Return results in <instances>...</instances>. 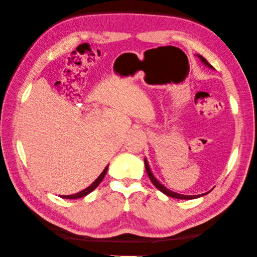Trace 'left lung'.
Wrapping results in <instances>:
<instances>
[{"label":"left lung","mask_w":257,"mask_h":257,"mask_svg":"<svg viewBox=\"0 0 257 257\" xmlns=\"http://www.w3.org/2000/svg\"><path fill=\"white\" fill-rule=\"evenodd\" d=\"M198 57L200 58V60L203 61L206 66H208L209 68H213V66L209 65V64H208V61L206 60V59H205L204 57L199 56V54H198ZM145 165H146L147 174H148L149 179H150L151 182H153L154 186L156 187V188L158 189V190H161L163 193H165V195H167V196L173 197V198H178V199H193V198H198V197H201V196L206 195V193H203V195H197V196H186V195H180V193H176V192L171 191L170 189H167L166 187H164L163 184H162L161 182H159V181H157V179L155 178V176L153 175V173H151V171H150V167H149V165H148V163H147V159H145Z\"/></svg>","instance_id":"8db88e82"}]
</instances>
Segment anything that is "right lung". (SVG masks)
<instances>
[{"label":"right lung","mask_w":257,"mask_h":257,"mask_svg":"<svg viewBox=\"0 0 257 257\" xmlns=\"http://www.w3.org/2000/svg\"><path fill=\"white\" fill-rule=\"evenodd\" d=\"M107 170H108V166L104 168V170L102 171V173H101L99 176H98V179H96L93 183L91 184L90 187H87L86 189H84V190H82V191H79V192H77V193H75V195H68V196H61V198H66V199H77V198H82V197H84V196H86V195H89L90 192H92L94 190V189L99 186V184L101 183V181H102V179L104 178V175H106V173H107Z\"/></svg>","instance_id":"right-lung-1"}]
</instances>
